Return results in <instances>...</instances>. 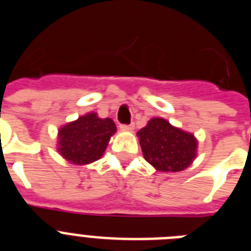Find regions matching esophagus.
Segmentation results:
<instances>
[{"label": "esophagus", "mask_w": 251, "mask_h": 251, "mask_svg": "<svg viewBox=\"0 0 251 251\" xmlns=\"http://www.w3.org/2000/svg\"><path fill=\"white\" fill-rule=\"evenodd\" d=\"M121 129H123V130H133L134 129V124H122L121 126Z\"/></svg>", "instance_id": "34e87169"}]
</instances>
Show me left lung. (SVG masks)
Wrapping results in <instances>:
<instances>
[{"instance_id": "1", "label": "left lung", "mask_w": 251, "mask_h": 251, "mask_svg": "<svg viewBox=\"0 0 251 251\" xmlns=\"http://www.w3.org/2000/svg\"><path fill=\"white\" fill-rule=\"evenodd\" d=\"M145 159L161 172H179L191 165L197 154L192 133L174 127L163 118H152L137 132Z\"/></svg>"}]
</instances>
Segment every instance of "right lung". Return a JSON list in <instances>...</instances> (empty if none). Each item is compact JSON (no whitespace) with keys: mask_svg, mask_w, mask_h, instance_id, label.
Instances as JSON below:
<instances>
[{"mask_svg":"<svg viewBox=\"0 0 251 251\" xmlns=\"http://www.w3.org/2000/svg\"><path fill=\"white\" fill-rule=\"evenodd\" d=\"M115 132L117 127L112 119L88 113L60 128L57 151L73 165H89L103 156Z\"/></svg>","mask_w":251,"mask_h":251,"instance_id":"1","label":"right lung"}]
</instances>
